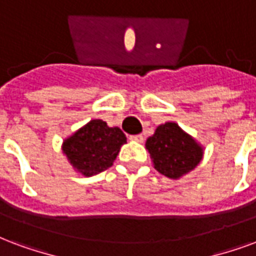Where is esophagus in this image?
<instances>
[{
  "mask_svg": "<svg viewBox=\"0 0 256 256\" xmlns=\"http://www.w3.org/2000/svg\"><path fill=\"white\" fill-rule=\"evenodd\" d=\"M130 140H134V142H138V143H143L144 136L143 135H134L130 138Z\"/></svg>",
  "mask_w": 256,
  "mask_h": 256,
  "instance_id": "1",
  "label": "esophagus"
}]
</instances>
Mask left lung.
Wrapping results in <instances>:
<instances>
[{
	"label": "left lung",
	"mask_w": 256,
	"mask_h": 256,
	"mask_svg": "<svg viewBox=\"0 0 256 256\" xmlns=\"http://www.w3.org/2000/svg\"><path fill=\"white\" fill-rule=\"evenodd\" d=\"M146 148L156 172L172 180L194 170L204 156L202 146L172 121L158 126L146 142Z\"/></svg>",
	"instance_id": "obj_1"
}]
</instances>
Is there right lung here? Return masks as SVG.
Wrapping results in <instances>:
<instances>
[{"mask_svg":"<svg viewBox=\"0 0 256 256\" xmlns=\"http://www.w3.org/2000/svg\"><path fill=\"white\" fill-rule=\"evenodd\" d=\"M126 143L120 128H110L105 121L96 118L63 140L62 151L76 172L92 176L112 166Z\"/></svg>","mask_w":256,"mask_h":256,"instance_id":"1","label":"right lung"}]
</instances>
